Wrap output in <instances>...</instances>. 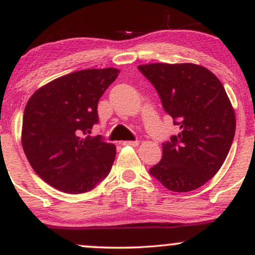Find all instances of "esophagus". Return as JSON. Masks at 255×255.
I'll return each mask as SVG.
<instances>
[{
	"label": "esophagus",
	"mask_w": 255,
	"mask_h": 255,
	"mask_svg": "<svg viewBox=\"0 0 255 255\" xmlns=\"http://www.w3.org/2000/svg\"><path fill=\"white\" fill-rule=\"evenodd\" d=\"M122 145L124 146H133V147H136L137 145H139V141H124L122 142Z\"/></svg>",
	"instance_id": "esophagus-1"
}]
</instances>
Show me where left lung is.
<instances>
[{"instance_id": "1", "label": "left lung", "mask_w": 255, "mask_h": 255, "mask_svg": "<svg viewBox=\"0 0 255 255\" xmlns=\"http://www.w3.org/2000/svg\"><path fill=\"white\" fill-rule=\"evenodd\" d=\"M137 68L156 87L180 133L163 144L150 174L172 192H191L223 165L235 135V111L223 85L194 63H148Z\"/></svg>"}]
</instances>
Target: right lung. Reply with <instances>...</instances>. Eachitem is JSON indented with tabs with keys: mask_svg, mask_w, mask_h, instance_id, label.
Instances as JSON below:
<instances>
[{
	"mask_svg": "<svg viewBox=\"0 0 255 255\" xmlns=\"http://www.w3.org/2000/svg\"><path fill=\"white\" fill-rule=\"evenodd\" d=\"M118 68L84 69L39 87L22 118L21 144L34 172L58 191L80 194L109 174L114 144L87 135L98 122L97 105Z\"/></svg>",
	"mask_w": 255,
	"mask_h": 255,
	"instance_id": "add662e5",
	"label": "right lung"
}]
</instances>
